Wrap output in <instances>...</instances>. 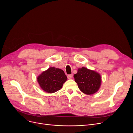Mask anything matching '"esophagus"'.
Masks as SVG:
<instances>
[{
  "mask_svg": "<svg viewBox=\"0 0 133 133\" xmlns=\"http://www.w3.org/2000/svg\"><path fill=\"white\" fill-rule=\"evenodd\" d=\"M72 77V74H69L67 75L68 79H71Z\"/></svg>",
  "mask_w": 133,
  "mask_h": 133,
  "instance_id": "obj_1",
  "label": "esophagus"
}]
</instances>
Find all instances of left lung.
<instances>
[{
	"instance_id": "1",
	"label": "left lung",
	"mask_w": 133,
	"mask_h": 133,
	"mask_svg": "<svg viewBox=\"0 0 133 133\" xmlns=\"http://www.w3.org/2000/svg\"><path fill=\"white\" fill-rule=\"evenodd\" d=\"M74 77L79 89L85 94L91 95L95 93L101 86L100 75L85 67L79 68L77 73L75 74Z\"/></svg>"
}]
</instances>
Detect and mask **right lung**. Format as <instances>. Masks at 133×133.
Wrapping results in <instances>:
<instances>
[{
    "label": "right lung",
    "mask_w": 133,
    "mask_h": 133,
    "mask_svg": "<svg viewBox=\"0 0 133 133\" xmlns=\"http://www.w3.org/2000/svg\"><path fill=\"white\" fill-rule=\"evenodd\" d=\"M67 79L64 71L55 67H50L37 78L41 87L48 93H53L60 90Z\"/></svg>",
    "instance_id": "add662e5"
}]
</instances>
